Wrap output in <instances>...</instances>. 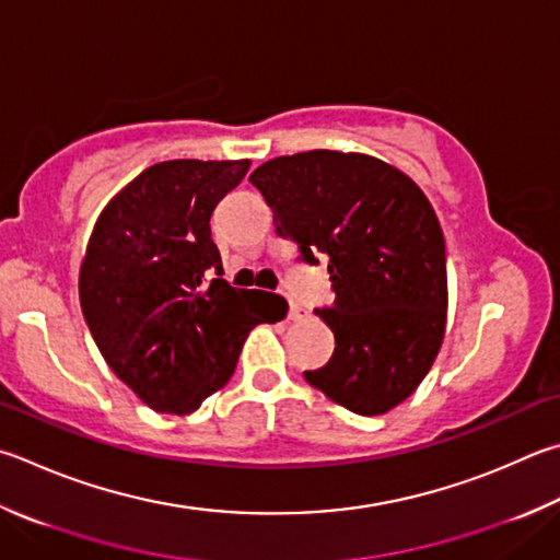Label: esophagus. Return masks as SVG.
<instances>
[{
    "label": "esophagus",
    "instance_id": "obj_1",
    "mask_svg": "<svg viewBox=\"0 0 560 560\" xmlns=\"http://www.w3.org/2000/svg\"><path fill=\"white\" fill-rule=\"evenodd\" d=\"M301 315H303V308L299 306V303H293V301L289 299V318H291V320H299Z\"/></svg>",
    "mask_w": 560,
    "mask_h": 560
}]
</instances>
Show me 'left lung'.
Here are the masks:
<instances>
[{
  "instance_id": "1",
  "label": "left lung",
  "mask_w": 560,
  "mask_h": 560,
  "mask_svg": "<svg viewBox=\"0 0 560 560\" xmlns=\"http://www.w3.org/2000/svg\"><path fill=\"white\" fill-rule=\"evenodd\" d=\"M249 183L301 261L328 259L335 301L315 315L335 352L303 377L360 416L394 409L429 374L445 332V240L429 198L380 159L328 149L271 159Z\"/></svg>"
}]
</instances>
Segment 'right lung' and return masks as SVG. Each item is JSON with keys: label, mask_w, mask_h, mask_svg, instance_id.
<instances>
[{"label": "right lung", "mask_w": 560, "mask_h": 560, "mask_svg": "<svg viewBox=\"0 0 560 560\" xmlns=\"http://www.w3.org/2000/svg\"><path fill=\"white\" fill-rule=\"evenodd\" d=\"M247 168V159L161 161L109 200L90 235L85 323L109 370L154 411H196L230 382L254 325L289 311L277 293L222 279L210 215Z\"/></svg>", "instance_id": "add662e5"}]
</instances>
